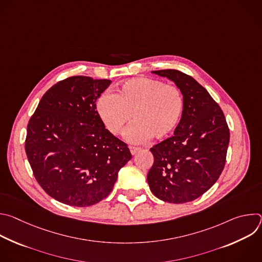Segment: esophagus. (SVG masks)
Masks as SVG:
<instances>
[{"label":"esophagus","mask_w":262,"mask_h":262,"mask_svg":"<svg viewBox=\"0 0 262 262\" xmlns=\"http://www.w3.org/2000/svg\"><path fill=\"white\" fill-rule=\"evenodd\" d=\"M129 150H130V154L133 156H135V155H137L141 150V149L138 148V147H135V146H129Z\"/></svg>","instance_id":"obj_1"}]
</instances>
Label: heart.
Returning a JSON list of instances; mask_svg holds the SVG:
<instances>
[{
    "label": "heart",
    "instance_id": "obj_1",
    "mask_svg": "<svg viewBox=\"0 0 262 262\" xmlns=\"http://www.w3.org/2000/svg\"><path fill=\"white\" fill-rule=\"evenodd\" d=\"M97 114L104 127L119 136L132 120L126 132L133 143H142L152 137L161 141L173 134L184 111V97L174 85H166L150 78L130 79L117 90L104 92L96 101Z\"/></svg>",
    "mask_w": 262,
    "mask_h": 262
}]
</instances>
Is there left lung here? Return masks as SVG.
Listing matches in <instances>:
<instances>
[{
  "label": "left lung",
  "instance_id": "obj_1",
  "mask_svg": "<svg viewBox=\"0 0 262 262\" xmlns=\"http://www.w3.org/2000/svg\"><path fill=\"white\" fill-rule=\"evenodd\" d=\"M152 72L181 90L184 111L174 135L150 148L155 162L147 181L165 202H190L208 191L225 167L229 127L220 105L191 76L176 69Z\"/></svg>",
  "mask_w": 262,
  "mask_h": 262
}]
</instances>
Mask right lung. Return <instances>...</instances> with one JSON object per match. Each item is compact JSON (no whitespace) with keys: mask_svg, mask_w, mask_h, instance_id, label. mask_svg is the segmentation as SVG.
Returning a JSON list of instances; mask_svg holds the SVG:
<instances>
[{"mask_svg":"<svg viewBox=\"0 0 262 262\" xmlns=\"http://www.w3.org/2000/svg\"><path fill=\"white\" fill-rule=\"evenodd\" d=\"M111 84L76 76L58 82L40 99L27 126L25 149L45 192L70 206L106 198L132 159L127 144L101 122L96 99Z\"/></svg>","mask_w":262,"mask_h":262,"instance_id":"right-lung-1","label":"right lung"}]
</instances>
